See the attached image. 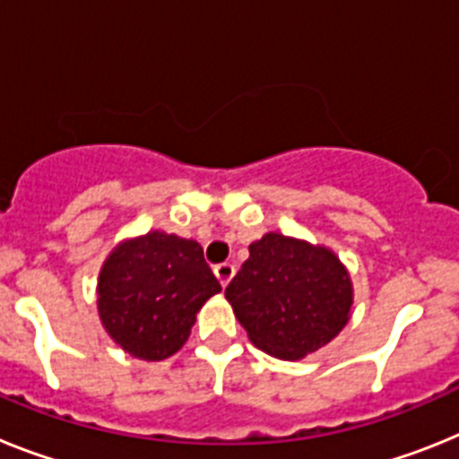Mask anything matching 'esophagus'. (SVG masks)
Masks as SVG:
<instances>
[{"label": "esophagus", "mask_w": 459, "mask_h": 459, "mask_svg": "<svg viewBox=\"0 0 459 459\" xmlns=\"http://www.w3.org/2000/svg\"><path fill=\"white\" fill-rule=\"evenodd\" d=\"M214 274H217L219 284L229 286V281L233 279V274H235V268L230 265V263H219V265H214Z\"/></svg>", "instance_id": "obj_1"}]
</instances>
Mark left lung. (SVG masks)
Masks as SVG:
<instances>
[{
  "label": "left lung",
  "mask_w": 459,
  "mask_h": 459,
  "mask_svg": "<svg viewBox=\"0 0 459 459\" xmlns=\"http://www.w3.org/2000/svg\"><path fill=\"white\" fill-rule=\"evenodd\" d=\"M226 300L254 346L279 360H300L349 324L353 281L330 247L270 230L249 245Z\"/></svg>",
  "instance_id": "obj_1"
}]
</instances>
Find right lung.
Here are the masks:
<instances>
[{"label":"right lung","mask_w":459,"mask_h":459,"mask_svg":"<svg viewBox=\"0 0 459 459\" xmlns=\"http://www.w3.org/2000/svg\"><path fill=\"white\" fill-rule=\"evenodd\" d=\"M221 286L196 240L150 230L119 242L103 261L97 309L110 340L138 360L170 358Z\"/></svg>","instance_id":"1"}]
</instances>
